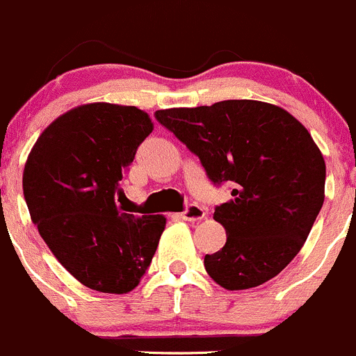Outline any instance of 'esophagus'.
Segmentation results:
<instances>
[{"label": "esophagus", "instance_id": "esophagus-1", "mask_svg": "<svg viewBox=\"0 0 356 356\" xmlns=\"http://www.w3.org/2000/svg\"><path fill=\"white\" fill-rule=\"evenodd\" d=\"M181 218L184 221H202L205 218V211L197 204H189L184 212H181Z\"/></svg>", "mask_w": 356, "mask_h": 356}]
</instances>
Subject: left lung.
Instances as JSON below:
<instances>
[{"mask_svg": "<svg viewBox=\"0 0 356 356\" xmlns=\"http://www.w3.org/2000/svg\"><path fill=\"white\" fill-rule=\"evenodd\" d=\"M156 119L200 158L232 200L216 207L227 244L205 254L207 274L227 290L260 286L300 251L325 200V159L290 112L257 99L165 108Z\"/></svg>", "mask_w": 356, "mask_h": 356, "instance_id": "8db88e82", "label": "left lung"}]
</instances>
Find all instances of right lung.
<instances>
[{"label": "right lung", "instance_id": "1", "mask_svg": "<svg viewBox=\"0 0 356 356\" xmlns=\"http://www.w3.org/2000/svg\"><path fill=\"white\" fill-rule=\"evenodd\" d=\"M144 111L88 103L43 129L22 189L33 223L59 264L84 286L128 293L151 265L167 219L115 205L119 181L152 131Z\"/></svg>", "mask_w": 356, "mask_h": 356}]
</instances>
